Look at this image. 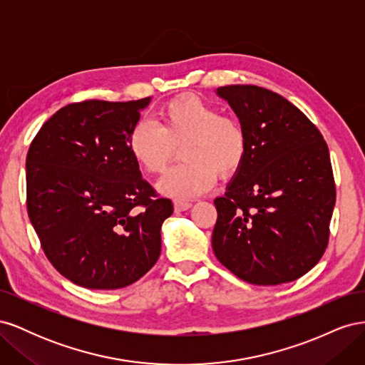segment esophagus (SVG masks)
<instances>
[{"instance_id":"obj_1","label":"esophagus","mask_w":365,"mask_h":365,"mask_svg":"<svg viewBox=\"0 0 365 365\" xmlns=\"http://www.w3.org/2000/svg\"><path fill=\"white\" fill-rule=\"evenodd\" d=\"M173 207H175V212H185V210H189L192 207V204L187 201L176 200V201H173Z\"/></svg>"}]
</instances>
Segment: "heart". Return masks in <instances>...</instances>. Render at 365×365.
I'll list each match as a JSON object with an SVG mask.
<instances>
[{
  "mask_svg": "<svg viewBox=\"0 0 365 365\" xmlns=\"http://www.w3.org/2000/svg\"><path fill=\"white\" fill-rule=\"evenodd\" d=\"M180 148L184 163L164 176L158 189L176 200H189L212 189L217 175H236L247 160L250 140L240 118L222 114L197 96L173 98L161 106L158 126L138 121L128 137L132 158L152 175L168 169Z\"/></svg>",
  "mask_w": 365,
  "mask_h": 365,
  "instance_id": "b5f03b06",
  "label": "heart"
}]
</instances>
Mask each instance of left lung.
<instances>
[{
	"mask_svg": "<svg viewBox=\"0 0 365 365\" xmlns=\"http://www.w3.org/2000/svg\"><path fill=\"white\" fill-rule=\"evenodd\" d=\"M242 120L250 148L224 196L216 197L217 260L251 284L297 280L329 244L335 180L322 132L277 93L256 85L217 88Z\"/></svg>",
	"mask_w": 365,
	"mask_h": 365,
	"instance_id": "8db88e82",
	"label": "left lung"
}]
</instances>
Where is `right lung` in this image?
<instances>
[{
	"label": "right lung",
	"instance_id": "add662e5",
	"mask_svg": "<svg viewBox=\"0 0 365 365\" xmlns=\"http://www.w3.org/2000/svg\"><path fill=\"white\" fill-rule=\"evenodd\" d=\"M149 102L70 103L29 148L30 222L53 267L83 288H125L160 257L161 225L173 205L141 178L128 149Z\"/></svg>",
	"mask_w": 365,
	"mask_h": 365
}]
</instances>
